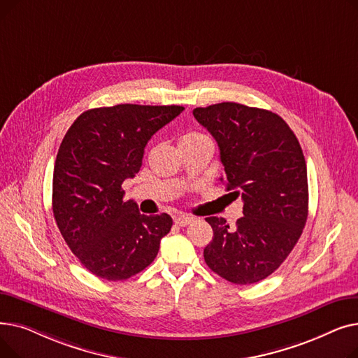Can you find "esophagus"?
Masks as SVG:
<instances>
[{"label": "esophagus", "instance_id": "34e87169", "mask_svg": "<svg viewBox=\"0 0 358 358\" xmlns=\"http://www.w3.org/2000/svg\"><path fill=\"white\" fill-rule=\"evenodd\" d=\"M193 220L194 217L190 215H178L174 217V223L177 227H187V224H190Z\"/></svg>", "mask_w": 358, "mask_h": 358}]
</instances>
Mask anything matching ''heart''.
Segmentation results:
<instances>
[{
    "label": "heart",
    "instance_id": "obj_1",
    "mask_svg": "<svg viewBox=\"0 0 358 358\" xmlns=\"http://www.w3.org/2000/svg\"><path fill=\"white\" fill-rule=\"evenodd\" d=\"M206 136L203 134H199V131H190V134H185L181 139L180 143H185V142H194V141H200L204 139Z\"/></svg>",
    "mask_w": 358,
    "mask_h": 358
}]
</instances>
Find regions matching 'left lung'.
Wrapping results in <instances>:
<instances>
[{
	"label": "left lung",
	"mask_w": 358,
	"mask_h": 358,
	"mask_svg": "<svg viewBox=\"0 0 358 358\" xmlns=\"http://www.w3.org/2000/svg\"><path fill=\"white\" fill-rule=\"evenodd\" d=\"M193 115L219 145L220 180L243 200V216L234 228L223 217H206L213 239L204 248V261L234 285L257 283L281 266L306 224L302 148L289 124L264 108L227 101L197 107Z\"/></svg>",
	"instance_id": "left-lung-1"
}]
</instances>
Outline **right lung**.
<instances>
[{"label": "right lung", "mask_w": 358, "mask_h": 358, "mask_svg": "<svg viewBox=\"0 0 358 358\" xmlns=\"http://www.w3.org/2000/svg\"><path fill=\"white\" fill-rule=\"evenodd\" d=\"M181 106L117 104L84 111L68 129L53 168L52 209L69 250L100 278L145 270L171 231L166 213L141 215L122 184L142 166L148 141Z\"/></svg>", "instance_id": "right-lung-1"}]
</instances>
